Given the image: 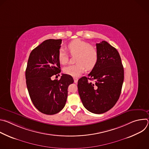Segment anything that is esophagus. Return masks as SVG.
<instances>
[{
  "instance_id": "esophagus-1",
  "label": "esophagus",
  "mask_w": 149,
  "mask_h": 149,
  "mask_svg": "<svg viewBox=\"0 0 149 149\" xmlns=\"http://www.w3.org/2000/svg\"><path fill=\"white\" fill-rule=\"evenodd\" d=\"M74 80L75 83H77L78 79V78H74Z\"/></svg>"
}]
</instances>
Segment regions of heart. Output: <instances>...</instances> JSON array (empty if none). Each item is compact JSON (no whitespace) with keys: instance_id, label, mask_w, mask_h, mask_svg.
<instances>
[{"instance_id":"obj_1","label":"heart","mask_w":149,"mask_h":149,"mask_svg":"<svg viewBox=\"0 0 149 149\" xmlns=\"http://www.w3.org/2000/svg\"><path fill=\"white\" fill-rule=\"evenodd\" d=\"M67 49L72 56L76 55V64L68 65L63 68L65 74L73 77H78L87 68L88 70L93 68L98 61V53L95 48L90 44L82 40L76 39L67 45ZM58 59L61 64L65 65L68 62L69 56L66 52L61 49L58 54Z\"/></svg>"}]
</instances>
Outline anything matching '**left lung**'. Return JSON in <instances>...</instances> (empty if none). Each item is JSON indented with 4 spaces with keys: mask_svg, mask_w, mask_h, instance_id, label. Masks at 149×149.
I'll list each match as a JSON object with an SVG mask.
<instances>
[{
    "mask_svg": "<svg viewBox=\"0 0 149 149\" xmlns=\"http://www.w3.org/2000/svg\"><path fill=\"white\" fill-rule=\"evenodd\" d=\"M96 47L97 63L87 77L78 80V89L84 107L93 113L102 114L113 108L120 97L124 68L118 52L107 42L103 40Z\"/></svg>",
    "mask_w": 149,
    "mask_h": 149,
    "instance_id": "8db88e82",
    "label": "left lung"
}]
</instances>
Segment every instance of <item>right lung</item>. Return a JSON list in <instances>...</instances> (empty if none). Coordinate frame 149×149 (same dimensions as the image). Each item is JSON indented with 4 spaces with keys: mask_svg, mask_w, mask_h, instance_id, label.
Instances as JSON below:
<instances>
[{
    "mask_svg": "<svg viewBox=\"0 0 149 149\" xmlns=\"http://www.w3.org/2000/svg\"><path fill=\"white\" fill-rule=\"evenodd\" d=\"M62 39H47L29 55L25 72L28 93L35 107L42 113L53 115L65 105L68 87L74 82L71 75L62 74L60 79H51L61 72L58 54Z\"/></svg>",
    "mask_w": 149,
    "mask_h": 149,
    "instance_id": "obj_1",
    "label": "right lung"
}]
</instances>
